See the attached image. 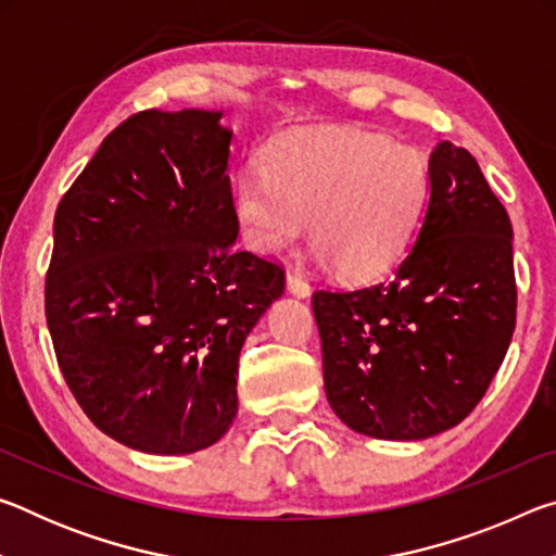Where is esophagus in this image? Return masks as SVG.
<instances>
[{"label": "esophagus", "instance_id": "obj_1", "mask_svg": "<svg viewBox=\"0 0 556 556\" xmlns=\"http://www.w3.org/2000/svg\"><path fill=\"white\" fill-rule=\"evenodd\" d=\"M287 287H289L291 294H296V296L308 294V285L304 281V277L296 275V271H287Z\"/></svg>", "mask_w": 556, "mask_h": 556}]
</instances>
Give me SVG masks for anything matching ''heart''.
Masks as SVG:
<instances>
[{
	"label": "heart",
	"mask_w": 556,
	"mask_h": 556,
	"mask_svg": "<svg viewBox=\"0 0 556 556\" xmlns=\"http://www.w3.org/2000/svg\"><path fill=\"white\" fill-rule=\"evenodd\" d=\"M427 156L378 131H296L271 144L262 172L235 184L244 242L269 255L306 228L316 260L351 281L397 265L427 208Z\"/></svg>",
	"instance_id": "obj_1"
}]
</instances>
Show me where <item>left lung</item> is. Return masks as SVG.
<instances>
[{"mask_svg":"<svg viewBox=\"0 0 556 556\" xmlns=\"http://www.w3.org/2000/svg\"><path fill=\"white\" fill-rule=\"evenodd\" d=\"M429 174L425 220L394 275L312 296L328 404L365 437L409 441L456 427L515 331L507 211L464 147L439 142Z\"/></svg>","mask_w":556,"mask_h":556,"instance_id":"8db88e82","label":"left lung"}]
</instances>
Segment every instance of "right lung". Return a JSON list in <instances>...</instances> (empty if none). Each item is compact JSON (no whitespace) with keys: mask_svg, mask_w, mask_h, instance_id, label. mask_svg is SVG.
I'll return each instance as SVG.
<instances>
[{"mask_svg":"<svg viewBox=\"0 0 556 556\" xmlns=\"http://www.w3.org/2000/svg\"><path fill=\"white\" fill-rule=\"evenodd\" d=\"M220 112L144 110L55 208L46 324L75 402L147 454H193L238 412V361L285 267L235 250Z\"/></svg>","mask_w":556,"mask_h":556,"instance_id":"obj_1","label":"right lung"}]
</instances>
